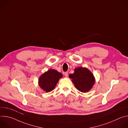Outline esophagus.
<instances>
[{"instance_id": "1", "label": "esophagus", "mask_w": 128, "mask_h": 128, "mask_svg": "<svg viewBox=\"0 0 128 128\" xmlns=\"http://www.w3.org/2000/svg\"><path fill=\"white\" fill-rule=\"evenodd\" d=\"M64 75H65V76H66V77H67L68 76V72H64Z\"/></svg>"}]
</instances>
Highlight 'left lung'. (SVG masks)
<instances>
[{
	"instance_id": "left-lung-1",
	"label": "left lung",
	"mask_w": 128,
	"mask_h": 128,
	"mask_svg": "<svg viewBox=\"0 0 128 128\" xmlns=\"http://www.w3.org/2000/svg\"><path fill=\"white\" fill-rule=\"evenodd\" d=\"M69 77L76 88L83 93H86L92 88L95 83V78L92 72L86 68L78 67L75 69L73 74H70Z\"/></svg>"
}]
</instances>
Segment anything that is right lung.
Segmentation results:
<instances>
[{
  "label": "right lung",
  "instance_id": "right-lung-1",
  "mask_svg": "<svg viewBox=\"0 0 128 128\" xmlns=\"http://www.w3.org/2000/svg\"><path fill=\"white\" fill-rule=\"evenodd\" d=\"M62 77L61 73L54 69H50L40 78L39 85L46 92H50Z\"/></svg>",
  "mask_w": 128,
  "mask_h": 128
}]
</instances>
